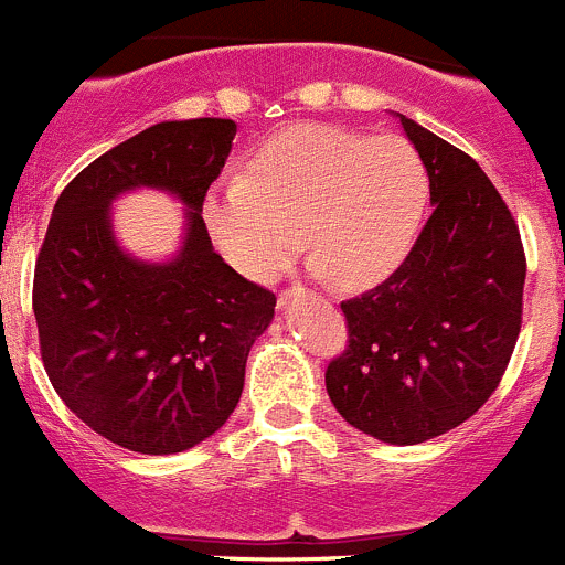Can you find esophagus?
Returning a JSON list of instances; mask_svg holds the SVG:
<instances>
[{"instance_id":"obj_1","label":"esophagus","mask_w":565,"mask_h":565,"mask_svg":"<svg viewBox=\"0 0 565 565\" xmlns=\"http://www.w3.org/2000/svg\"><path fill=\"white\" fill-rule=\"evenodd\" d=\"M301 290H305V288H301V285H294V288L282 290V294H280V305H288V301H290V299H294V296H299V294H301Z\"/></svg>"}]
</instances>
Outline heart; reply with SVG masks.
<instances>
[{"label": "heart", "instance_id": "1", "mask_svg": "<svg viewBox=\"0 0 565 565\" xmlns=\"http://www.w3.org/2000/svg\"><path fill=\"white\" fill-rule=\"evenodd\" d=\"M426 205V161L404 137L294 126L260 145L242 178L205 194L203 222L249 280H271L305 233L318 269L362 288L409 258Z\"/></svg>", "mask_w": 565, "mask_h": 565}]
</instances>
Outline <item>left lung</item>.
<instances>
[{
	"label": "left lung",
	"mask_w": 565,
	"mask_h": 565,
	"mask_svg": "<svg viewBox=\"0 0 565 565\" xmlns=\"http://www.w3.org/2000/svg\"><path fill=\"white\" fill-rule=\"evenodd\" d=\"M426 161L434 214L409 258L340 305L349 345L327 367L334 409L362 434L417 445L491 398L522 329L519 227L478 161L401 115Z\"/></svg>",
	"instance_id": "obj_1"
}]
</instances>
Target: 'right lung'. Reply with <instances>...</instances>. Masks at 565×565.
Segmentation results:
<instances>
[{"label":"right lung","instance_id":"1","mask_svg":"<svg viewBox=\"0 0 565 565\" xmlns=\"http://www.w3.org/2000/svg\"><path fill=\"white\" fill-rule=\"evenodd\" d=\"M233 137V120L198 117L106 150L63 189L38 255L32 310L49 382L82 423L134 454H181L220 431L275 318L277 296L231 269L203 222ZM139 185L190 205L167 265L131 259L110 233V200Z\"/></svg>","mask_w":565,"mask_h":565}]
</instances>
